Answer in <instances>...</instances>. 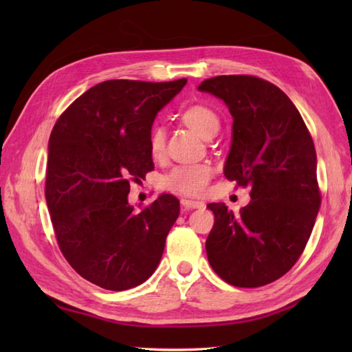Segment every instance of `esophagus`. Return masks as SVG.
Masks as SVG:
<instances>
[{
    "instance_id": "obj_1",
    "label": "esophagus",
    "mask_w": 352,
    "mask_h": 352,
    "mask_svg": "<svg viewBox=\"0 0 352 352\" xmlns=\"http://www.w3.org/2000/svg\"><path fill=\"white\" fill-rule=\"evenodd\" d=\"M182 206H183V208H186V210H189V208H203L204 203H203V201H195V199H186V198H183L182 199Z\"/></svg>"
}]
</instances>
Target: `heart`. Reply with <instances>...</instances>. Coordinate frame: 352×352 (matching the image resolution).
Segmentation results:
<instances>
[{
	"label": "heart",
	"mask_w": 352,
	"mask_h": 352,
	"mask_svg": "<svg viewBox=\"0 0 352 352\" xmlns=\"http://www.w3.org/2000/svg\"><path fill=\"white\" fill-rule=\"evenodd\" d=\"M180 116L186 125L206 139L214 136L221 126L219 116L216 115V111L204 104H192L182 111ZM148 151L154 160H162L166 153L164 131L159 125L153 126L149 131ZM213 172V166L207 162L177 164L163 177V186L180 195L198 197L206 192Z\"/></svg>",
	"instance_id": "heart-1"
}]
</instances>
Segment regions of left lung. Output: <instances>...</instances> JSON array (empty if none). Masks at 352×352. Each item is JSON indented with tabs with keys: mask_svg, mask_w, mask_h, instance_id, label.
<instances>
[{
	"mask_svg": "<svg viewBox=\"0 0 352 352\" xmlns=\"http://www.w3.org/2000/svg\"><path fill=\"white\" fill-rule=\"evenodd\" d=\"M199 91L223 100L233 116L227 180L251 188L234 214L223 203L206 241L208 263L236 287H260L287 274L309 242L320 207L316 149L295 104L254 76L207 78Z\"/></svg>",
	"mask_w": 352,
	"mask_h": 352,
	"instance_id": "8db88e82",
	"label": "left lung"
}]
</instances>
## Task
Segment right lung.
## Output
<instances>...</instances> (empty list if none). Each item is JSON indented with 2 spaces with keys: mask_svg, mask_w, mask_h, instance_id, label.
Listing matches in <instances>:
<instances>
[{
  "mask_svg": "<svg viewBox=\"0 0 352 352\" xmlns=\"http://www.w3.org/2000/svg\"><path fill=\"white\" fill-rule=\"evenodd\" d=\"M188 83L107 80L58 116L50 136L45 198L58 248L74 271L107 290L146 281L180 213L160 193L144 210L129 206L130 183L154 169V118Z\"/></svg>",
  "mask_w": 352,
  "mask_h": 352,
  "instance_id": "right-lung-1",
  "label": "right lung"
}]
</instances>
